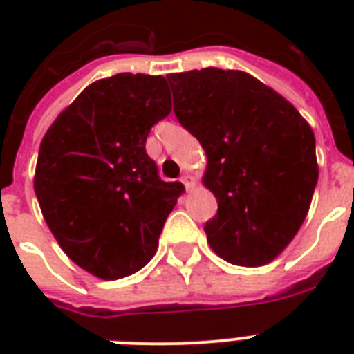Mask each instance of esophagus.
Masks as SVG:
<instances>
[{"label":"esophagus","mask_w":354,"mask_h":354,"mask_svg":"<svg viewBox=\"0 0 354 354\" xmlns=\"http://www.w3.org/2000/svg\"><path fill=\"white\" fill-rule=\"evenodd\" d=\"M182 183L187 189H191V185H193V178L189 176V174H185V176H182Z\"/></svg>","instance_id":"1"}]
</instances>
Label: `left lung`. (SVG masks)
<instances>
[{
    "instance_id": "8db88e82",
    "label": "left lung",
    "mask_w": 354,
    "mask_h": 354,
    "mask_svg": "<svg viewBox=\"0 0 354 354\" xmlns=\"http://www.w3.org/2000/svg\"><path fill=\"white\" fill-rule=\"evenodd\" d=\"M174 113L207 156L202 183L215 194L207 244L227 263H272L299 232L318 182L310 124L246 71L167 75Z\"/></svg>"
}]
</instances>
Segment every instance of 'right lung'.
Listing matches in <instances>:
<instances>
[{
	"instance_id": "obj_1",
	"label": "right lung",
	"mask_w": 354,
	"mask_h": 354,
	"mask_svg": "<svg viewBox=\"0 0 354 354\" xmlns=\"http://www.w3.org/2000/svg\"><path fill=\"white\" fill-rule=\"evenodd\" d=\"M169 113L161 75L118 73L91 82L41 139V215L64 253L99 279L132 275L154 257L182 194V183L163 182L145 150L150 128Z\"/></svg>"
}]
</instances>
